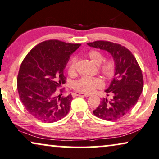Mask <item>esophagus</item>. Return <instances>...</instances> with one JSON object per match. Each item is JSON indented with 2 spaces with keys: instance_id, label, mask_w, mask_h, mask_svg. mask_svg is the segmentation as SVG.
I'll return each instance as SVG.
<instances>
[{
  "instance_id": "obj_1",
  "label": "esophagus",
  "mask_w": 159,
  "mask_h": 159,
  "mask_svg": "<svg viewBox=\"0 0 159 159\" xmlns=\"http://www.w3.org/2000/svg\"><path fill=\"white\" fill-rule=\"evenodd\" d=\"M75 96H84V97H89V94H83V93H80V92H75Z\"/></svg>"
}]
</instances>
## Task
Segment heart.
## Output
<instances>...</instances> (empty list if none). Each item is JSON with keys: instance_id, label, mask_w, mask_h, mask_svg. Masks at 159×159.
Wrapping results in <instances>:
<instances>
[{"instance_id": "obj_1", "label": "heart", "mask_w": 159, "mask_h": 159, "mask_svg": "<svg viewBox=\"0 0 159 159\" xmlns=\"http://www.w3.org/2000/svg\"><path fill=\"white\" fill-rule=\"evenodd\" d=\"M90 60L99 66L100 73L106 78L112 77L116 70V63L113 59H108L104 60L105 57L103 53L98 51H91L88 53ZM77 56H73L68 61L67 66V73L70 76H74L76 74V65H77ZM103 82L99 78L96 77H83L74 82L73 89L82 93L91 94L96 89H102L103 87Z\"/></svg>"}]
</instances>
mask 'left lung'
<instances>
[{
  "mask_svg": "<svg viewBox=\"0 0 159 159\" xmlns=\"http://www.w3.org/2000/svg\"><path fill=\"white\" fill-rule=\"evenodd\" d=\"M87 44L108 51L116 63L114 78L105 91L113 98L111 100L103 98L93 114L107 121L119 120L134 108L141 95L144 84L141 68L135 56L125 46L103 40Z\"/></svg>",
  "mask_w": 159,
  "mask_h": 159,
  "instance_id": "8db88e82",
  "label": "left lung"
}]
</instances>
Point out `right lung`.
I'll return each mask as SVG.
<instances>
[{"instance_id": "add662e5", "label": "right lung", "mask_w": 159, "mask_h": 159, "mask_svg": "<svg viewBox=\"0 0 159 159\" xmlns=\"http://www.w3.org/2000/svg\"><path fill=\"white\" fill-rule=\"evenodd\" d=\"M80 46L46 40L32 48L22 61L17 79L20 99L27 111L39 121L57 122L69 112L73 97L59 94L65 89L58 88L66 82L64 70L70 55Z\"/></svg>"}]
</instances>
